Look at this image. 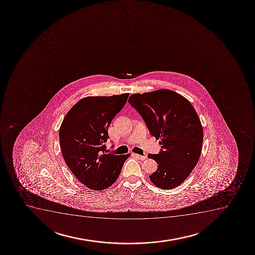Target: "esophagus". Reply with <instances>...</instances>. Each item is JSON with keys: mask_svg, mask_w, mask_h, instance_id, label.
<instances>
[{"mask_svg": "<svg viewBox=\"0 0 255 255\" xmlns=\"http://www.w3.org/2000/svg\"><path fill=\"white\" fill-rule=\"evenodd\" d=\"M132 155L135 157V158H137L138 159H140V160H145V159H147V156L146 155H139V154H136V153H132Z\"/></svg>", "mask_w": 255, "mask_h": 255, "instance_id": "obj_1", "label": "esophagus"}]
</instances>
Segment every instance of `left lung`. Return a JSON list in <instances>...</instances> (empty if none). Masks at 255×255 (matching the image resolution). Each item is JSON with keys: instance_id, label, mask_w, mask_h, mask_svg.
I'll return each instance as SVG.
<instances>
[{"instance_id": "obj_1", "label": "left lung", "mask_w": 255, "mask_h": 255, "mask_svg": "<svg viewBox=\"0 0 255 255\" xmlns=\"http://www.w3.org/2000/svg\"><path fill=\"white\" fill-rule=\"evenodd\" d=\"M129 103L141 114L151 135L160 140L162 150L148 154L158 168L149 176L159 189L183 183L197 165L203 142V129L189 100L172 90L161 89L133 94Z\"/></svg>"}]
</instances>
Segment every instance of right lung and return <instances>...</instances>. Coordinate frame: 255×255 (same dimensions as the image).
I'll return each instance as SVG.
<instances>
[{
  "mask_svg": "<svg viewBox=\"0 0 255 255\" xmlns=\"http://www.w3.org/2000/svg\"><path fill=\"white\" fill-rule=\"evenodd\" d=\"M129 93L87 96L70 109L60 126V148L66 165L88 189L101 191L111 187L130 156L108 153V129L126 105Z\"/></svg>",
  "mask_w": 255,
  "mask_h": 255,
  "instance_id": "1",
  "label": "right lung"
}]
</instances>
